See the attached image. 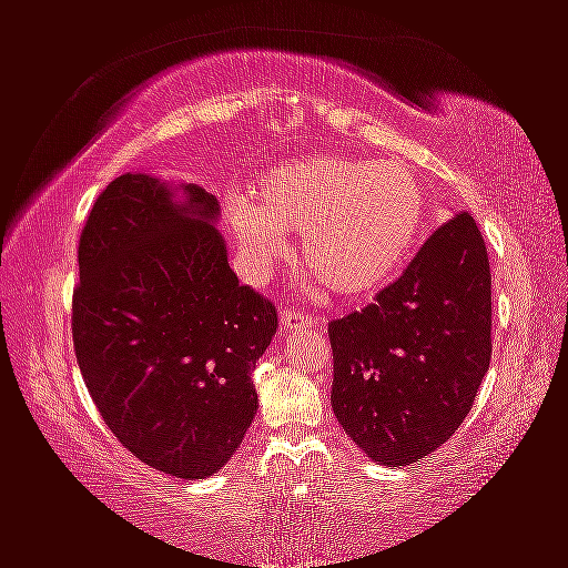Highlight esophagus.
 I'll return each instance as SVG.
<instances>
[{
    "mask_svg": "<svg viewBox=\"0 0 568 568\" xmlns=\"http://www.w3.org/2000/svg\"><path fill=\"white\" fill-rule=\"evenodd\" d=\"M311 324H313L311 316H303L301 311H295V308H283L281 311L283 332H303V328H308Z\"/></svg>",
    "mask_w": 568,
    "mask_h": 568,
    "instance_id": "34e87169",
    "label": "esophagus"
}]
</instances>
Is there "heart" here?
<instances>
[{"label":"heart","mask_w":568,"mask_h":568,"mask_svg":"<svg viewBox=\"0 0 568 568\" xmlns=\"http://www.w3.org/2000/svg\"><path fill=\"white\" fill-rule=\"evenodd\" d=\"M428 216V189L408 160L311 155L260 175L230 222L255 270L281 262L283 232L303 236V262L328 291L367 301L397 281Z\"/></svg>","instance_id":"1"}]
</instances>
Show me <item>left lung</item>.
Masks as SVG:
<instances>
[{"label":"left lung","mask_w":568,"mask_h":568,"mask_svg":"<svg viewBox=\"0 0 568 568\" xmlns=\"http://www.w3.org/2000/svg\"><path fill=\"white\" fill-rule=\"evenodd\" d=\"M493 275L462 211L428 236L375 303L328 324L332 408L385 467L436 452L471 410L493 357Z\"/></svg>","instance_id":"1"}]
</instances>
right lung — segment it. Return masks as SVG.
Returning <instances> with one entry per match:
<instances>
[{"label":"right lung","instance_id":"right-lung-1","mask_svg":"<svg viewBox=\"0 0 568 568\" xmlns=\"http://www.w3.org/2000/svg\"><path fill=\"white\" fill-rule=\"evenodd\" d=\"M196 183L124 173L79 242L73 346L101 418L148 467L203 479L232 459L257 413L252 369L277 311L240 285Z\"/></svg>","mask_w":568,"mask_h":568}]
</instances>
